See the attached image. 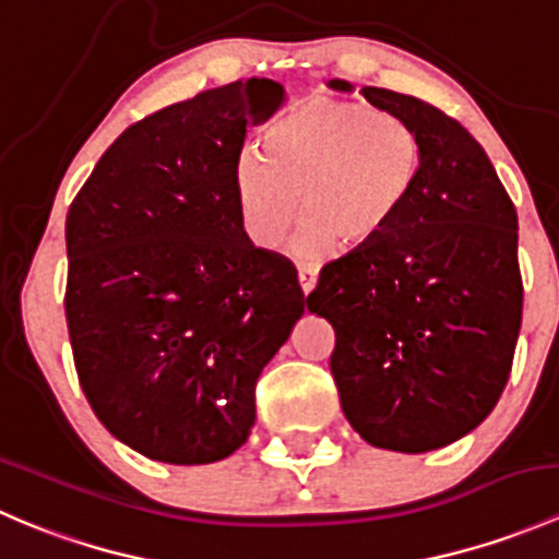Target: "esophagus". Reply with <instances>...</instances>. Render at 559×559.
Returning <instances> with one entry per match:
<instances>
[{
  "label": "esophagus",
  "mask_w": 559,
  "mask_h": 559,
  "mask_svg": "<svg viewBox=\"0 0 559 559\" xmlns=\"http://www.w3.org/2000/svg\"><path fill=\"white\" fill-rule=\"evenodd\" d=\"M297 281H300L302 295H311L316 281H319V267L311 262H300L297 264Z\"/></svg>",
  "instance_id": "34e87169"
}]
</instances>
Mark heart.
I'll return each mask as SVG.
<instances>
[{
	"mask_svg": "<svg viewBox=\"0 0 559 559\" xmlns=\"http://www.w3.org/2000/svg\"><path fill=\"white\" fill-rule=\"evenodd\" d=\"M419 132L381 107L308 97L262 129L257 154L235 167V202L248 240L275 248L308 218L297 251L321 257L386 233L421 170Z\"/></svg>",
	"mask_w": 559,
	"mask_h": 559,
	"instance_id": "b5f03b06",
	"label": "heart"
}]
</instances>
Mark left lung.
I'll return each instance as SVG.
<instances>
[{
	"label": "left lung",
	"instance_id": "8db88e82",
	"mask_svg": "<svg viewBox=\"0 0 559 559\" xmlns=\"http://www.w3.org/2000/svg\"><path fill=\"white\" fill-rule=\"evenodd\" d=\"M362 97L419 132V180L381 238L321 267L308 308L335 330L348 425L370 447L421 454L476 430L503 394L522 326L520 222L460 121L389 88Z\"/></svg>",
	"mask_w": 559,
	"mask_h": 559
}]
</instances>
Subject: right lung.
Wrapping results in <instances>:
<instances>
[{"mask_svg": "<svg viewBox=\"0 0 559 559\" xmlns=\"http://www.w3.org/2000/svg\"><path fill=\"white\" fill-rule=\"evenodd\" d=\"M281 103V83L248 78L151 112L118 134L67 213L78 381L148 460L238 452L259 373L306 313L295 264L248 240L235 202L246 127Z\"/></svg>", "mask_w": 559, "mask_h": 559, "instance_id": "right-lung-1", "label": "right lung"}]
</instances>
